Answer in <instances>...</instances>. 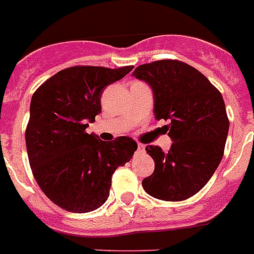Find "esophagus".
Masks as SVG:
<instances>
[{
	"instance_id": "esophagus-1",
	"label": "esophagus",
	"mask_w": 254,
	"mask_h": 254,
	"mask_svg": "<svg viewBox=\"0 0 254 254\" xmlns=\"http://www.w3.org/2000/svg\"><path fill=\"white\" fill-rule=\"evenodd\" d=\"M136 152L138 153V155H141V153L145 152V146L141 145V143H138V145H137V151H136Z\"/></svg>"
}]
</instances>
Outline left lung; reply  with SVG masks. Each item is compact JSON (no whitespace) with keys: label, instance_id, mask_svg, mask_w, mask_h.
Wrapping results in <instances>:
<instances>
[{"label":"left lung","instance_id":"left-lung-1","mask_svg":"<svg viewBox=\"0 0 254 254\" xmlns=\"http://www.w3.org/2000/svg\"><path fill=\"white\" fill-rule=\"evenodd\" d=\"M133 75L152 88L155 118L169 122L164 127L174 141L169 152L146 147L155 171L143 179V189L166 201L189 199L210 180L224 155L229 120L222 94L204 74L180 60L142 64Z\"/></svg>","mask_w":254,"mask_h":254}]
</instances>
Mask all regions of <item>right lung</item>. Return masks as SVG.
<instances>
[{
	"label": "right lung",
	"mask_w": 254,
	"mask_h": 254,
	"mask_svg": "<svg viewBox=\"0 0 254 254\" xmlns=\"http://www.w3.org/2000/svg\"><path fill=\"white\" fill-rule=\"evenodd\" d=\"M132 69L75 65L32 94L25 132L30 166L44 194L64 210L88 213L103 205L113 173L137 150L127 136L104 142L85 131L102 112L104 88Z\"/></svg>",
	"instance_id": "add662e5"
}]
</instances>
